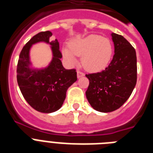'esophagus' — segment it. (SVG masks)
I'll use <instances>...</instances> for the list:
<instances>
[{"mask_svg": "<svg viewBox=\"0 0 153 153\" xmlns=\"http://www.w3.org/2000/svg\"><path fill=\"white\" fill-rule=\"evenodd\" d=\"M84 73H82L81 71H80V70H78V71H77V77H78V78L82 77V76H84Z\"/></svg>", "mask_w": 153, "mask_h": 153, "instance_id": "1", "label": "esophagus"}]
</instances>
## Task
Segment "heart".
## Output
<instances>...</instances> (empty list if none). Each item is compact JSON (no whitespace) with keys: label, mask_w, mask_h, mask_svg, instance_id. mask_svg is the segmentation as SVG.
Instances as JSON below:
<instances>
[{"label":"heart","mask_w":153,"mask_h":153,"mask_svg":"<svg viewBox=\"0 0 153 153\" xmlns=\"http://www.w3.org/2000/svg\"><path fill=\"white\" fill-rule=\"evenodd\" d=\"M63 55L70 63L76 62V57H82L81 63L90 72H99L106 68L112 54V46L109 39L100 35H91L83 39L73 40L69 48L64 47Z\"/></svg>","instance_id":"heart-1"}]
</instances>
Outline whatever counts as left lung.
Listing matches in <instances>:
<instances>
[{
	"label": "left lung",
	"instance_id": "1",
	"mask_svg": "<svg viewBox=\"0 0 153 153\" xmlns=\"http://www.w3.org/2000/svg\"><path fill=\"white\" fill-rule=\"evenodd\" d=\"M114 54L109 65L100 73L86 74L89 85L86 97L96 111L111 112L122 107L137 83L135 49L123 35L111 34Z\"/></svg>",
	"mask_w": 153,
	"mask_h": 153
}]
</instances>
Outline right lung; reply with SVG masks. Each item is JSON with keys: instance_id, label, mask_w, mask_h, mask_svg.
<instances>
[{"instance_id": "obj_1", "label": "right lung", "mask_w": 153, "mask_h": 153, "mask_svg": "<svg viewBox=\"0 0 153 153\" xmlns=\"http://www.w3.org/2000/svg\"><path fill=\"white\" fill-rule=\"evenodd\" d=\"M51 36L50 30L33 36L22 49L17 64V82L22 95L30 107L42 113H52L60 109L67 89L77 80L75 69L63 67L59 42L57 39L50 42ZM39 42L51 45L53 59L45 69L34 70L30 67L29 52L33 44Z\"/></svg>"}]
</instances>
